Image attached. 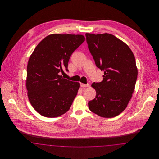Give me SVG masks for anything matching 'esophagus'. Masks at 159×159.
I'll return each mask as SVG.
<instances>
[{"mask_svg":"<svg viewBox=\"0 0 159 159\" xmlns=\"http://www.w3.org/2000/svg\"><path fill=\"white\" fill-rule=\"evenodd\" d=\"M80 86L82 88H86V87H88L89 85V84H84V83H80Z\"/></svg>","mask_w":159,"mask_h":159,"instance_id":"esophagus-1","label":"esophagus"}]
</instances>
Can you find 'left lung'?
Listing matches in <instances>:
<instances>
[{"label":"left lung","instance_id":"1","mask_svg":"<svg viewBox=\"0 0 159 159\" xmlns=\"http://www.w3.org/2000/svg\"><path fill=\"white\" fill-rule=\"evenodd\" d=\"M85 35L97 67L104 71L103 80L91 85L97 94L88 102L89 108L100 117H116L126 108L135 89L138 69L134 55L113 34Z\"/></svg>","mask_w":159,"mask_h":159}]
</instances>
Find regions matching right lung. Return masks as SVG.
Returning <instances> with one entry per match:
<instances>
[{
  "mask_svg": "<svg viewBox=\"0 0 159 159\" xmlns=\"http://www.w3.org/2000/svg\"><path fill=\"white\" fill-rule=\"evenodd\" d=\"M85 40L81 34H52L35 48L27 67L26 88L34 109L46 117H57L68 111L80 83L60 75L68 70L73 52Z\"/></svg>",
  "mask_w": 159,
  "mask_h": 159,
  "instance_id": "1",
  "label": "right lung"
}]
</instances>
